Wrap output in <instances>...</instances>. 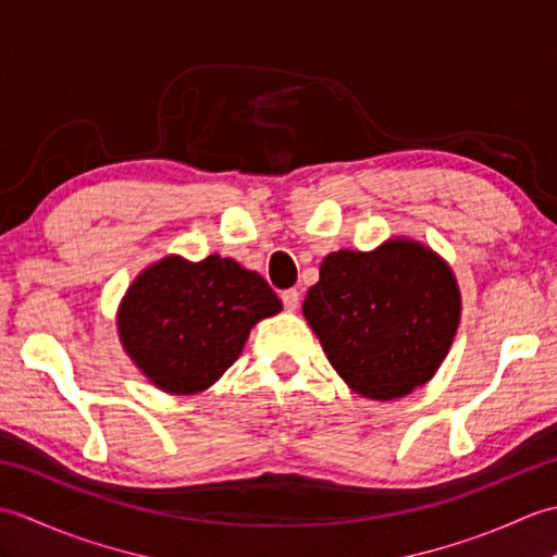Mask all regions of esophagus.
Returning <instances> with one entry per match:
<instances>
[{"label": "esophagus", "instance_id": "esophagus-1", "mask_svg": "<svg viewBox=\"0 0 557 557\" xmlns=\"http://www.w3.org/2000/svg\"><path fill=\"white\" fill-rule=\"evenodd\" d=\"M282 304H285L287 311H297L299 292L297 289H285V292H282Z\"/></svg>", "mask_w": 557, "mask_h": 557}]
</instances>
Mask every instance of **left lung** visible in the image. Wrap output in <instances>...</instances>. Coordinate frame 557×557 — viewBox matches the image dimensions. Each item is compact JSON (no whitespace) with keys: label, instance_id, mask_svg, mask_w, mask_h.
I'll use <instances>...</instances> for the list:
<instances>
[{"label":"left lung","instance_id":"left-lung-1","mask_svg":"<svg viewBox=\"0 0 557 557\" xmlns=\"http://www.w3.org/2000/svg\"><path fill=\"white\" fill-rule=\"evenodd\" d=\"M459 313L453 270L411 239L327 253L304 301V318L342 381L383 401L431 381L453 347Z\"/></svg>","mask_w":557,"mask_h":557}]
</instances>
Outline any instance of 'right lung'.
Listing matches in <instances>:
<instances>
[{
  "instance_id": "obj_1",
  "label": "right lung",
  "mask_w": 557,
  "mask_h": 557,
  "mask_svg": "<svg viewBox=\"0 0 557 557\" xmlns=\"http://www.w3.org/2000/svg\"><path fill=\"white\" fill-rule=\"evenodd\" d=\"M282 311L253 270L212 253L164 256L126 289L116 311L124 351L170 395L203 393L239 359L251 327Z\"/></svg>"
}]
</instances>
